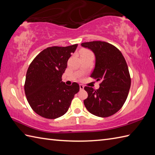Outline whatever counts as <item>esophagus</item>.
I'll return each instance as SVG.
<instances>
[{"mask_svg": "<svg viewBox=\"0 0 155 155\" xmlns=\"http://www.w3.org/2000/svg\"><path fill=\"white\" fill-rule=\"evenodd\" d=\"M80 89L81 90H83L84 89V86L83 84H80Z\"/></svg>", "mask_w": 155, "mask_h": 155, "instance_id": "1", "label": "esophagus"}]
</instances>
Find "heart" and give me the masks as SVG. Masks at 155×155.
I'll use <instances>...</instances> for the list:
<instances>
[{
	"label": "heart",
	"instance_id": "heart-1",
	"mask_svg": "<svg viewBox=\"0 0 155 155\" xmlns=\"http://www.w3.org/2000/svg\"><path fill=\"white\" fill-rule=\"evenodd\" d=\"M81 56H85V55H89V54H93V52L91 51L88 50V49H83L81 51Z\"/></svg>",
	"mask_w": 155,
	"mask_h": 155
}]
</instances>
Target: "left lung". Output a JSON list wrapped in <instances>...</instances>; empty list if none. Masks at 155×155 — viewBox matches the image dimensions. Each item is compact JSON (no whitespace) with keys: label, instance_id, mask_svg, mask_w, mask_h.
I'll return each mask as SVG.
<instances>
[{"label":"left lung","instance_id":"obj_1","mask_svg":"<svg viewBox=\"0 0 155 155\" xmlns=\"http://www.w3.org/2000/svg\"><path fill=\"white\" fill-rule=\"evenodd\" d=\"M81 45L94 52L96 62L91 77L101 81L97 90L84 87L88 93L84 106L95 116H112L123 107L129 92L131 78L127 62L121 52L108 42L91 41Z\"/></svg>","mask_w":155,"mask_h":155}]
</instances>
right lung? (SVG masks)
Returning a JSON list of instances; mask_svg holds the SVG:
<instances>
[{
	"label": "right lung",
	"mask_w": 155,
	"mask_h": 155,
	"mask_svg": "<svg viewBox=\"0 0 155 155\" xmlns=\"http://www.w3.org/2000/svg\"><path fill=\"white\" fill-rule=\"evenodd\" d=\"M77 46L48 47L29 65L25 83V94L32 109L41 117L54 119L64 115L74 94L79 91L77 83L68 86L62 81L67 61Z\"/></svg>",
	"instance_id": "obj_1"
}]
</instances>
